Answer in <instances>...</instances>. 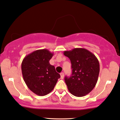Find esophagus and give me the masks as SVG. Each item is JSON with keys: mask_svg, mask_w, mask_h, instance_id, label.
I'll list each match as a JSON object with an SVG mask.
<instances>
[{"mask_svg": "<svg viewBox=\"0 0 120 120\" xmlns=\"http://www.w3.org/2000/svg\"><path fill=\"white\" fill-rule=\"evenodd\" d=\"M60 78H61V79H64V73H60Z\"/></svg>", "mask_w": 120, "mask_h": 120, "instance_id": "esophagus-1", "label": "esophagus"}]
</instances>
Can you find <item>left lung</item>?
Returning a JSON list of instances; mask_svg holds the SVG:
<instances>
[{"mask_svg":"<svg viewBox=\"0 0 120 120\" xmlns=\"http://www.w3.org/2000/svg\"><path fill=\"white\" fill-rule=\"evenodd\" d=\"M64 55L71 63L72 74L65 77L68 91L76 97H82L91 92L98 80L100 64L96 56L83 48L64 51Z\"/></svg>","mask_w":120,"mask_h":120,"instance_id":"obj_1","label":"left lung"}]
</instances>
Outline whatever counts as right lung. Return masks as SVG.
I'll use <instances>...</instances> for the list:
<instances>
[{
    "label": "right lung",
    "instance_id": "add662e5",
    "mask_svg": "<svg viewBox=\"0 0 120 120\" xmlns=\"http://www.w3.org/2000/svg\"><path fill=\"white\" fill-rule=\"evenodd\" d=\"M53 56L47 49L38 50L26 56L22 61L23 80L28 88L38 96L50 93L60 77L49 63Z\"/></svg>",
    "mask_w": 120,
    "mask_h": 120
}]
</instances>
